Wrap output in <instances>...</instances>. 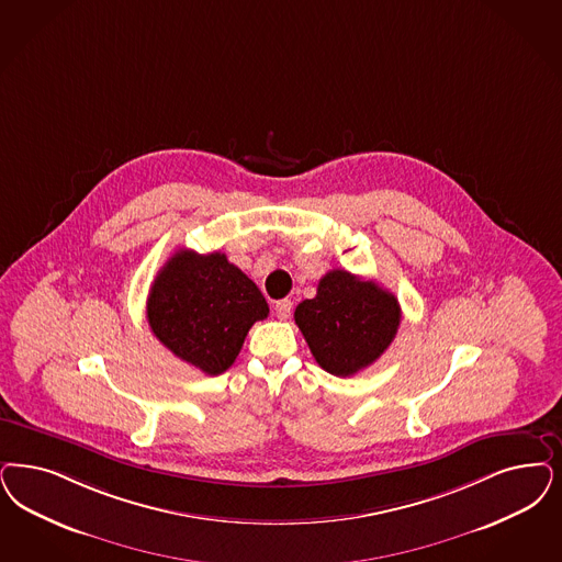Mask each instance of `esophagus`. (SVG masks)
Here are the masks:
<instances>
[{
	"instance_id": "34e87169",
	"label": "esophagus",
	"mask_w": 562,
	"mask_h": 562,
	"mask_svg": "<svg viewBox=\"0 0 562 562\" xmlns=\"http://www.w3.org/2000/svg\"><path fill=\"white\" fill-rule=\"evenodd\" d=\"M273 310H276V315H278L280 319H289L292 311L291 299H282V301H278Z\"/></svg>"
}]
</instances>
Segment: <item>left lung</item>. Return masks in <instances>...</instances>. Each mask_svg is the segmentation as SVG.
<instances>
[{
	"label": "left lung",
	"mask_w": 562,
	"mask_h": 562,
	"mask_svg": "<svg viewBox=\"0 0 562 562\" xmlns=\"http://www.w3.org/2000/svg\"><path fill=\"white\" fill-rule=\"evenodd\" d=\"M319 368L349 378L378 361L401 326V305L392 292L347 270H331L317 294L294 310Z\"/></svg>",
	"instance_id": "left-lung-1"
}]
</instances>
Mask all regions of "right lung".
<instances>
[{
    "mask_svg": "<svg viewBox=\"0 0 562 562\" xmlns=\"http://www.w3.org/2000/svg\"><path fill=\"white\" fill-rule=\"evenodd\" d=\"M268 313L257 284L217 251H176L155 276L147 299L155 338L207 375L233 366L252 324Z\"/></svg>",
    "mask_w": 562,
    "mask_h": 562,
    "instance_id": "add662e5",
    "label": "right lung"
}]
</instances>
